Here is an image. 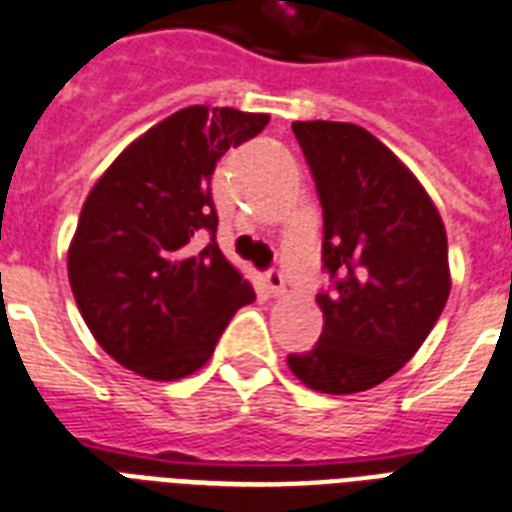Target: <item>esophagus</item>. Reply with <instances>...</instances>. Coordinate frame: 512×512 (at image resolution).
Instances as JSON below:
<instances>
[{
	"mask_svg": "<svg viewBox=\"0 0 512 512\" xmlns=\"http://www.w3.org/2000/svg\"><path fill=\"white\" fill-rule=\"evenodd\" d=\"M264 283H267V288L272 296H283L285 293V277L280 269H269L267 275H264Z\"/></svg>",
	"mask_w": 512,
	"mask_h": 512,
	"instance_id": "obj_1",
	"label": "esophagus"
}]
</instances>
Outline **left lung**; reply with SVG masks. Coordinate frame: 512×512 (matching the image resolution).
I'll list each match as a JSON object with an SVG mask.
<instances>
[{
	"label": "left lung",
	"mask_w": 512,
	"mask_h": 512,
	"mask_svg": "<svg viewBox=\"0 0 512 512\" xmlns=\"http://www.w3.org/2000/svg\"><path fill=\"white\" fill-rule=\"evenodd\" d=\"M323 205V267L334 291L318 293L323 334L288 355L296 379L352 395L390 379L417 355L451 291L441 213L417 176L366 128L293 122Z\"/></svg>",
	"instance_id": "left-lung-1"
}]
</instances>
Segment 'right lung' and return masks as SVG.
<instances>
[{
	"instance_id": "obj_1",
	"label": "right lung",
	"mask_w": 512,
	"mask_h": 512,
	"mask_svg": "<svg viewBox=\"0 0 512 512\" xmlns=\"http://www.w3.org/2000/svg\"><path fill=\"white\" fill-rule=\"evenodd\" d=\"M269 114L186 106L138 136L87 194L69 245V283L90 334L120 366L173 382L208 363L256 299L216 243L211 176ZM212 232L196 251L193 237Z\"/></svg>"
}]
</instances>
